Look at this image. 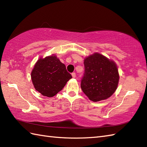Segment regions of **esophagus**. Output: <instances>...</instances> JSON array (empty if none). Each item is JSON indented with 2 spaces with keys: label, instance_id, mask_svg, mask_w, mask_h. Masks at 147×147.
<instances>
[{
  "label": "esophagus",
  "instance_id": "1",
  "mask_svg": "<svg viewBox=\"0 0 147 147\" xmlns=\"http://www.w3.org/2000/svg\"><path fill=\"white\" fill-rule=\"evenodd\" d=\"M71 75H72V76H73V78H76V73H73L71 74Z\"/></svg>",
  "mask_w": 147,
  "mask_h": 147
}]
</instances>
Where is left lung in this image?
I'll use <instances>...</instances> for the list:
<instances>
[{
	"label": "left lung",
	"mask_w": 147,
	"mask_h": 147,
	"mask_svg": "<svg viewBox=\"0 0 147 147\" xmlns=\"http://www.w3.org/2000/svg\"><path fill=\"white\" fill-rule=\"evenodd\" d=\"M84 65L81 88L90 100L98 102L112 95L119 80L115 62L99 53H94L84 59Z\"/></svg>",
	"instance_id": "8db88e82"
}]
</instances>
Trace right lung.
Instances as JSON below:
<instances>
[{"instance_id": "right-lung-1", "label": "right lung", "mask_w": 147, "mask_h": 147, "mask_svg": "<svg viewBox=\"0 0 147 147\" xmlns=\"http://www.w3.org/2000/svg\"><path fill=\"white\" fill-rule=\"evenodd\" d=\"M31 77L36 91L48 97L61 91L72 78L65 65L55 55L40 58L34 65Z\"/></svg>"}]
</instances>
